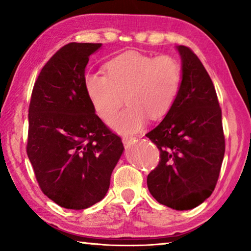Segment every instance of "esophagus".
<instances>
[{"instance_id":"34e87169","label":"esophagus","mask_w":251,"mask_h":251,"mask_svg":"<svg viewBox=\"0 0 251 251\" xmlns=\"http://www.w3.org/2000/svg\"><path fill=\"white\" fill-rule=\"evenodd\" d=\"M135 139V137H133V136H125V137H123V143H124V145H129V144L133 142Z\"/></svg>"}]
</instances>
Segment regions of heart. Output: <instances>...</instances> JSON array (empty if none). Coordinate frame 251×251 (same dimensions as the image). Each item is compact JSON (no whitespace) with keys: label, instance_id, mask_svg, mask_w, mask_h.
<instances>
[{"label":"heart","instance_id":"1","mask_svg":"<svg viewBox=\"0 0 251 251\" xmlns=\"http://www.w3.org/2000/svg\"><path fill=\"white\" fill-rule=\"evenodd\" d=\"M105 74L87 73L85 90L101 120L109 121L126 97L127 107L109 122L118 133L133 134L147 118L159 120L172 109L181 87V66L171 55L128 52L106 63Z\"/></svg>","mask_w":251,"mask_h":251}]
</instances>
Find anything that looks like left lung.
<instances>
[{"label":"left lung","instance_id":"left-lung-1","mask_svg":"<svg viewBox=\"0 0 251 251\" xmlns=\"http://www.w3.org/2000/svg\"><path fill=\"white\" fill-rule=\"evenodd\" d=\"M176 49L181 57V87L172 109L146 134L160 151L147 186L161 205L188 210L214 192L225 155V136L210 76L192 50L184 45Z\"/></svg>","mask_w":251,"mask_h":251}]
</instances>
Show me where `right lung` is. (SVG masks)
Returning a JSON list of instances; mask_svg holds the SVG:
<instances>
[{
	"label": "right lung",
	"instance_id": "right-lung-1",
	"mask_svg": "<svg viewBox=\"0 0 251 251\" xmlns=\"http://www.w3.org/2000/svg\"><path fill=\"white\" fill-rule=\"evenodd\" d=\"M100 43H70L46 63L28 107L26 151L42 192L61 207L86 209L105 197L124 151L95 114L85 67Z\"/></svg>",
	"mask_w": 251,
	"mask_h": 251
}]
</instances>
